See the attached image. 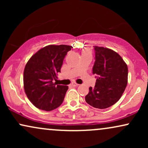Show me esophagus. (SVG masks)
<instances>
[{"label": "esophagus", "mask_w": 148, "mask_h": 148, "mask_svg": "<svg viewBox=\"0 0 148 148\" xmlns=\"http://www.w3.org/2000/svg\"><path fill=\"white\" fill-rule=\"evenodd\" d=\"M71 86H74H74H79V85L78 84H76V83H72Z\"/></svg>", "instance_id": "obj_1"}]
</instances>
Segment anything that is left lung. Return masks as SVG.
Masks as SVG:
<instances>
[{
	"label": "left lung",
	"instance_id": "1",
	"mask_svg": "<svg viewBox=\"0 0 148 148\" xmlns=\"http://www.w3.org/2000/svg\"><path fill=\"white\" fill-rule=\"evenodd\" d=\"M94 49L92 73L97 76L95 88H89L85 99L90 106L103 109L116 103L123 95L128 81V67L114 51L97 46Z\"/></svg>",
	"mask_w": 148,
	"mask_h": 148
}]
</instances>
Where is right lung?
<instances>
[{"label":"right lung","instance_id":"right-lung-1","mask_svg":"<svg viewBox=\"0 0 148 148\" xmlns=\"http://www.w3.org/2000/svg\"><path fill=\"white\" fill-rule=\"evenodd\" d=\"M68 45H48L35 53L25 66L23 88L27 97L39 109L50 111L62 104L68 86L53 83L60 72Z\"/></svg>","mask_w":148,"mask_h":148}]
</instances>
